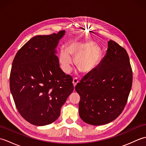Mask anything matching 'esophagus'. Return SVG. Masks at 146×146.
<instances>
[{
  "instance_id": "esophagus-1",
  "label": "esophagus",
  "mask_w": 146,
  "mask_h": 146,
  "mask_svg": "<svg viewBox=\"0 0 146 146\" xmlns=\"http://www.w3.org/2000/svg\"><path fill=\"white\" fill-rule=\"evenodd\" d=\"M78 83V78H73V84L74 87H75V86L76 85V84H77V83Z\"/></svg>"
}]
</instances>
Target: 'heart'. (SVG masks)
<instances>
[{
  "instance_id": "heart-1",
  "label": "heart",
  "mask_w": 146,
  "mask_h": 146,
  "mask_svg": "<svg viewBox=\"0 0 146 146\" xmlns=\"http://www.w3.org/2000/svg\"><path fill=\"white\" fill-rule=\"evenodd\" d=\"M102 51L100 46L92 41H76L69 42L66 48H61L59 52V63L62 70L69 73L75 58L77 68L84 73H90L97 68L102 60Z\"/></svg>"
}]
</instances>
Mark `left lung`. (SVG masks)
<instances>
[{
    "mask_svg": "<svg viewBox=\"0 0 146 146\" xmlns=\"http://www.w3.org/2000/svg\"><path fill=\"white\" fill-rule=\"evenodd\" d=\"M132 71L127 52L117 42L108 41L107 53L96 70L78 83L79 115L93 125L107 124L119 117L131 92Z\"/></svg>",
    "mask_w": 146,
    "mask_h": 146,
    "instance_id": "left-lung-1",
    "label": "left lung"
}]
</instances>
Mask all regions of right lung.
<instances>
[{
  "mask_svg": "<svg viewBox=\"0 0 146 146\" xmlns=\"http://www.w3.org/2000/svg\"><path fill=\"white\" fill-rule=\"evenodd\" d=\"M65 33L35 36L18 51L12 62L10 90L15 106L35 125H46L58 119L73 91V79L61 70L56 55Z\"/></svg>",
  "mask_w": 146,
  "mask_h": 146,
  "instance_id": "obj_1",
  "label": "right lung"
}]
</instances>
